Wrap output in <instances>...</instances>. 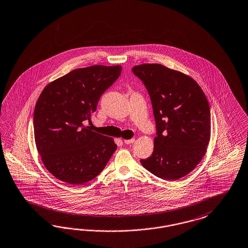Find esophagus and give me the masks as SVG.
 Here are the masks:
<instances>
[{"label": "esophagus", "mask_w": 248, "mask_h": 248, "mask_svg": "<svg viewBox=\"0 0 248 248\" xmlns=\"http://www.w3.org/2000/svg\"><path fill=\"white\" fill-rule=\"evenodd\" d=\"M124 144L129 145V144H132V143H134V142H135V139H124Z\"/></svg>", "instance_id": "esophagus-1"}]
</instances>
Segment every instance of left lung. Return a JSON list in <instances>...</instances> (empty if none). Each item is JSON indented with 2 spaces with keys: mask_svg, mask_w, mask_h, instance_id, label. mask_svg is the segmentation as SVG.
<instances>
[{
  "mask_svg": "<svg viewBox=\"0 0 248 248\" xmlns=\"http://www.w3.org/2000/svg\"><path fill=\"white\" fill-rule=\"evenodd\" d=\"M132 71L149 92L157 128L153 153L140 162L159 178H182L207 152L210 139L207 97L192 78L159 63L140 64Z\"/></svg>",
  "mask_w": 248,
  "mask_h": 248,
  "instance_id": "left-lung-1",
  "label": "left lung"
}]
</instances>
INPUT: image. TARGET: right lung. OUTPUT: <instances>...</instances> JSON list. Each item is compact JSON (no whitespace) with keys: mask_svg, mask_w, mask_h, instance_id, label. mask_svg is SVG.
<instances>
[{"mask_svg":"<svg viewBox=\"0 0 248 248\" xmlns=\"http://www.w3.org/2000/svg\"><path fill=\"white\" fill-rule=\"evenodd\" d=\"M121 65L73 70L48 84L34 109V136L50 173L73 186L98 176L117 149L113 139L84 125L101 95L121 75Z\"/></svg>","mask_w":248,"mask_h":248,"instance_id":"right-lung-1","label":"right lung"}]
</instances>
